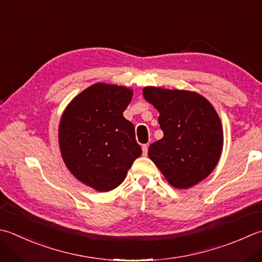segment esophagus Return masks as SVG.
Here are the masks:
<instances>
[{
	"instance_id": "esophagus-1",
	"label": "esophagus",
	"mask_w": 262,
	"mask_h": 262,
	"mask_svg": "<svg viewBox=\"0 0 262 262\" xmlns=\"http://www.w3.org/2000/svg\"><path fill=\"white\" fill-rule=\"evenodd\" d=\"M142 150H143V156H147V150H148V145L144 144L142 146Z\"/></svg>"
}]
</instances>
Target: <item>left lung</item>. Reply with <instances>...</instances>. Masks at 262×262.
<instances>
[{"instance_id": "8db88e82", "label": "left lung", "mask_w": 262, "mask_h": 262, "mask_svg": "<svg viewBox=\"0 0 262 262\" xmlns=\"http://www.w3.org/2000/svg\"><path fill=\"white\" fill-rule=\"evenodd\" d=\"M145 100L159 111L163 137L148 147V157L172 186L188 188L217 166L223 150V128L208 100L189 91L148 86Z\"/></svg>"}]
</instances>
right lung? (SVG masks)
Here are the masks:
<instances>
[{"label":"right lung","mask_w":262,"mask_h":262,"mask_svg":"<svg viewBox=\"0 0 262 262\" xmlns=\"http://www.w3.org/2000/svg\"><path fill=\"white\" fill-rule=\"evenodd\" d=\"M133 91L95 84L67 106L59 127L61 155L71 173L99 192L124 182L142 148L135 127L122 115Z\"/></svg>","instance_id":"1"}]
</instances>
